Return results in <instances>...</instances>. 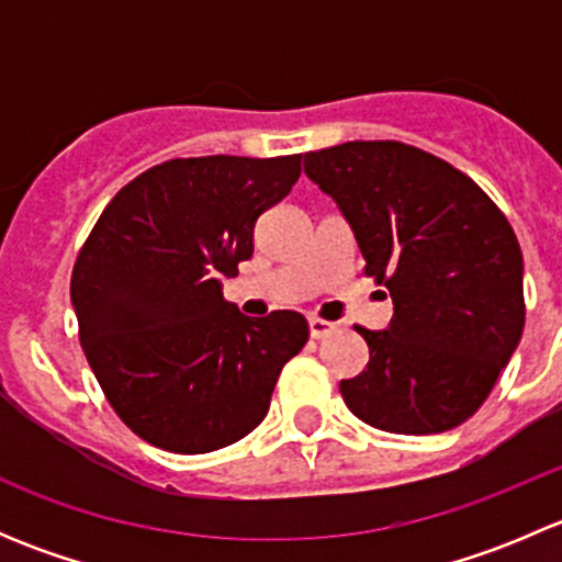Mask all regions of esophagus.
<instances>
[{"label":"esophagus","mask_w":562,"mask_h":562,"mask_svg":"<svg viewBox=\"0 0 562 562\" xmlns=\"http://www.w3.org/2000/svg\"><path fill=\"white\" fill-rule=\"evenodd\" d=\"M331 331H334V323L323 321V317H310V334H313V339L328 337Z\"/></svg>","instance_id":"obj_1"}]
</instances>
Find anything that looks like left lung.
Here are the masks:
<instances>
[{"label": "left lung", "mask_w": 562, "mask_h": 562, "mask_svg": "<svg viewBox=\"0 0 562 562\" xmlns=\"http://www.w3.org/2000/svg\"><path fill=\"white\" fill-rule=\"evenodd\" d=\"M304 173L348 220L364 271L394 304L361 375L339 383L361 422L435 435L490 396L525 326L522 249L470 176L396 140H348L304 155Z\"/></svg>", "instance_id": "1"}]
</instances>
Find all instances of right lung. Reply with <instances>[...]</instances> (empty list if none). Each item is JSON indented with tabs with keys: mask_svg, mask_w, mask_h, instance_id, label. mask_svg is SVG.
<instances>
[{
	"mask_svg": "<svg viewBox=\"0 0 562 562\" xmlns=\"http://www.w3.org/2000/svg\"><path fill=\"white\" fill-rule=\"evenodd\" d=\"M302 173L293 157H190L113 195L70 282L81 345L138 438L206 454L252 432L310 326L293 310L247 317L223 277L252 255L255 220Z\"/></svg>",
	"mask_w": 562,
	"mask_h": 562,
	"instance_id": "right-lung-1",
	"label": "right lung"
}]
</instances>
